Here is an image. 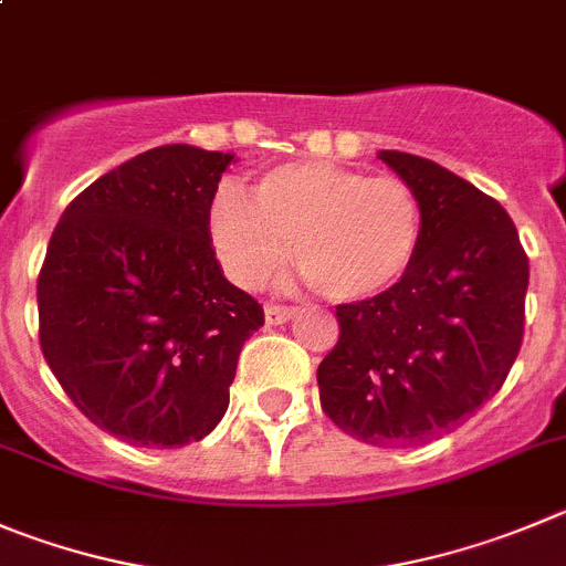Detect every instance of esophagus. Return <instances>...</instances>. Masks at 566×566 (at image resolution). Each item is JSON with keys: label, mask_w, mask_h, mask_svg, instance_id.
Returning <instances> with one entry per match:
<instances>
[{"label": "esophagus", "mask_w": 566, "mask_h": 566, "mask_svg": "<svg viewBox=\"0 0 566 566\" xmlns=\"http://www.w3.org/2000/svg\"><path fill=\"white\" fill-rule=\"evenodd\" d=\"M298 310L287 307V304H265V321L268 324H287L290 318H295Z\"/></svg>", "instance_id": "esophagus-1"}]
</instances>
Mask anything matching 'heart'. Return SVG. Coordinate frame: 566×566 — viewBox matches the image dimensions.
<instances>
[{"instance_id": "obj_1", "label": "heart", "mask_w": 566, "mask_h": 566, "mask_svg": "<svg viewBox=\"0 0 566 566\" xmlns=\"http://www.w3.org/2000/svg\"><path fill=\"white\" fill-rule=\"evenodd\" d=\"M220 265L240 287H262L287 256L332 301L394 287L424 237V203L405 178L326 161H290L256 176L248 200L218 189L206 211Z\"/></svg>"}]
</instances>
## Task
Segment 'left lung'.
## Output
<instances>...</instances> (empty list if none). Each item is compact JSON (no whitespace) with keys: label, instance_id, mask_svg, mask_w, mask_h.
I'll return each mask as SVG.
<instances>
[{"label":"left lung","instance_id":"obj_1","mask_svg":"<svg viewBox=\"0 0 566 566\" xmlns=\"http://www.w3.org/2000/svg\"><path fill=\"white\" fill-rule=\"evenodd\" d=\"M424 203L413 265L374 298L337 304L321 408L371 447L455 430L503 388L525 332L527 253L509 211L430 158L379 153Z\"/></svg>","mask_w":566,"mask_h":566}]
</instances>
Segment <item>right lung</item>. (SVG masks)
Listing matches in <instances>:
<instances>
[{
	"label": "right lung",
	"instance_id": "1",
	"mask_svg": "<svg viewBox=\"0 0 566 566\" xmlns=\"http://www.w3.org/2000/svg\"><path fill=\"white\" fill-rule=\"evenodd\" d=\"M229 153L164 145L83 189L39 273V340L88 421L136 447H184L229 408L242 343L265 324L220 271L206 211Z\"/></svg>",
	"mask_w": 566,
	"mask_h": 566
}]
</instances>
